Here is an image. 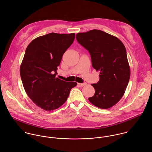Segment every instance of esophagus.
Masks as SVG:
<instances>
[{
    "label": "esophagus",
    "instance_id": "obj_1",
    "mask_svg": "<svg viewBox=\"0 0 152 152\" xmlns=\"http://www.w3.org/2000/svg\"><path fill=\"white\" fill-rule=\"evenodd\" d=\"M80 86H85V85H87V83H86V82H85V83H78Z\"/></svg>",
    "mask_w": 152,
    "mask_h": 152
}]
</instances>
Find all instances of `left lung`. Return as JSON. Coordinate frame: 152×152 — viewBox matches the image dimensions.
<instances>
[{
	"label": "left lung",
	"mask_w": 152,
	"mask_h": 152,
	"mask_svg": "<svg viewBox=\"0 0 152 152\" xmlns=\"http://www.w3.org/2000/svg\"><path fill=\"white\" fill-rule=\"evenodd\" d=\"M78 42L91 54L92 67L99 71V80L91 85L95 93L89 102L102 109L115 105L123 97L130 77L126 49L116 37L93 29L76 34Z\"/></svg>",
	"instance_id": "obj_1"
}]
</instances>
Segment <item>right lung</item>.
<instances>
[{"mask_svg": "<svg viewBox=\"0 0 152 152\" xmlns=\"http://www.w3.org/2000/svg\"><path fill=\"white\" fill-rule=\"evenodd\" d=\"M75 38V33L52 32L35 38L26 49L20 66L22 84L32 102L45 111L61 107L77 85L56 77L62 56Z\"/></svg>", "mask_w": 152, "mask_h": 152, "instance_id": "1", "label": "right lung"}]
</instances>
